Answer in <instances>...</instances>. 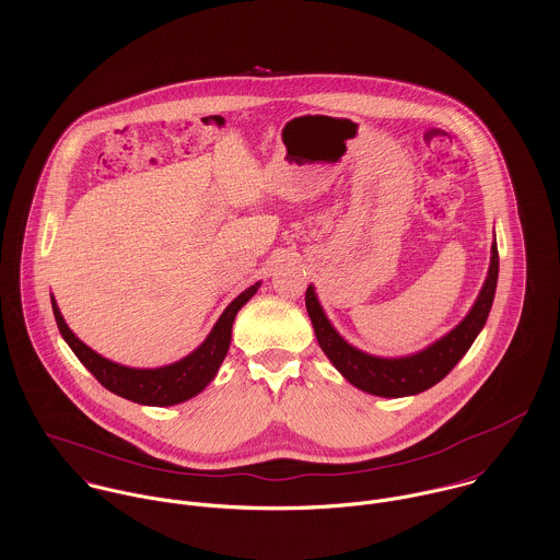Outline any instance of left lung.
<instances>
[{
    "mask_svg": "<svg viewBox=\"0 0 560 560\" xmlns=\"http://www.w3.org/2000/svg\"><path fill=\"white\" fill-rule=\"evenodd\" d=\"M498 284V245L491 243V262L480 289L479 298L466 319L446 336L429 345L427 349L402 355V358H377L351 347L325 317L319 300L315 295V287L306 289V311L313 320L319 347L329 358V362L340 371V375L353 384L355 388L375 395L399 399L429 390L438 382H442L455 364L468 353L475 338L479 336L487 315L493 304Z\"/></svg>",
    "mask_w": 560,
    "mask_h": 560,
    "instance_id": "8db88e82",
    "label": "left lung"
}]
</instances>
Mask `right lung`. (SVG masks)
Wrapping results in <instances>:
<instances>
[{
	"mask_svg": "<svg viewBox=\"0 0 560 560\" xmlns=\"http://www.w3.org/2000/svg\"><path fill=\"white\" fill-rule=\"evenodd\" d=\"M258 287L260 282L252 284L241 293L240 298H235L229 304V308L213 325L207 340L196 351H191L187 358L174 364L160 366V369H129L98 355L69 329L54 298H51V306H54V317L62 338L69 342L73 353L80 358L81 364L96 377L101 386H105L109 393L122 399L133 400L140 405L165 407V405H176V402L191 399L211 384V380L218 375V369L229 353L233 320L237 317L241 306L249 302V298L258 291Z\"/></svg>",
	"mask_w": 560,
	"mask_h": 560,
	"instance_id": "obj_1",
	"label": "right lung"
}]
</instances>
